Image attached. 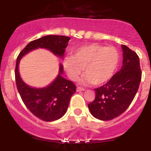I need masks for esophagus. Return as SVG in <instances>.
Masks as SVG:
<instances>
[{"mask_svg":"<svg viewBox=\"0 0 151 151\" xmlns=\"http://www.w3.org/2000/svg\"><path fill=\"white\" fill-rule=\"evenodd\" d=\"M84 90H85V89H84V88H82V87H79H79H77V91H84Z\"/></svg>","mask_w":151,"mask_h":151,"instance_id":"obj_1","label":"esophagus"}]
</instances>
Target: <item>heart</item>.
Returning <instances> with one entry per match:
<instances>
[{
    "instance_id": "heart-1",
    "label": "heart",
    "mask_w": 151,
    "mask_h": 151,
    "mask_svg": "<svg viewBox=\"0 0 151 151\" xmlns=\"http://www.w3.org/2000/svg\"><path fill=\"white\" fill-rule=\"evenodd\" d=\"M120 55L115 47L89 44L74 50L72 57L65 58L64 68L72 80L77 81L84 68L83 82L100 85L114 76Z\"/></svg>"
}]
</instances>
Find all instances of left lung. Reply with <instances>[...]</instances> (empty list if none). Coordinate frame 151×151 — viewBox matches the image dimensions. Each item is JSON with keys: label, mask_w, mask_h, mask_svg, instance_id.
I'll use <instances>...</instances> for the list:
<instances>
[{"label": "left lung", "mask_w": 151, "mask_h": 151, "mask_svg": "<svg viewBox=\"0 0 151 151\" xmlns=\"http://www.w3.org/2000/svg\"><path fill=\"white\" fill-rule=\"evenodd\" d=\"M123 65L107 83L94 89L95 99L88 107L96 119L109 121L122 114L136 96L141 80L138 55L122 45Z\"/></svg>", "instance_id": "obj_1"}]
</instances>
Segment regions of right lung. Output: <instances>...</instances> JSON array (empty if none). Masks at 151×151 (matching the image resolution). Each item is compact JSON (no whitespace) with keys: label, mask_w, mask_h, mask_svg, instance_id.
<instances>
[{"label":"right lung","mask_w":151,"mask_h":151,"mask_svg":"<svg viewBox=\"0 0 151 151\" xmlns=\"http://www.w3.org/2000/svg\"><path fill=\"white\" fill-rule=\"evenodd\" d=\"M70 37L63 35H47L31 41L17 58L15 76L17 89L25 106L33 115L44 121H53L63 116L68 108L71 96L76 92L72 81L62 77L63 66L51 84L41 89L27 86L20 78L18 65L22 56L37 48H46L58 56L63 57Z\"/></svg>","instance_id":"obj_1"}]
</instances>
